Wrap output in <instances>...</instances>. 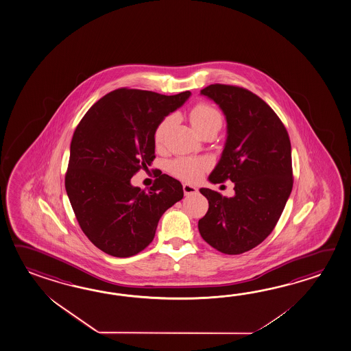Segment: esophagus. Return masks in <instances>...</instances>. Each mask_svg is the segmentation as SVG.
Masks as SVG:
<instances>
[{"label": "esophagus", "mask_w": 351, "mask_h": 351, "mask_svg": "<svg viewBox=\"0 0 351 351\" xmlns=\"http://www.w3.org/2000/svg\"><path fill=\"white\" fill-rule=\"evenodd\" d=\"M182 190H184V193L185 195H193V193H197V189L196 187L193 186V185H189V184H184L182 185Z\"/></svg>", "instance_id": "1"}]
</instances>
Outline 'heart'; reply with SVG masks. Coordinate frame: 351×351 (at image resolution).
I'll use <instances>...</instances> for the list:
<instances>
[{
	"instance_id": "heart-1",
	"label": "heart",
	"mask_w": 351,
	"mask_h": 351,
	"mask_svg": "<svg viewBox=\"0 0 351 351\" xmlns=\"http://www.w3.org/2000/svg\"><path fill=\"white\" fill-rule=\"evenodd\" d=\"M189 119L199 134H202L208 130H215L219 132L222 126V116L220 111L214 106L208 105L206 102H199L193 106L189 112ZM172 123L171 116H166L154 131V143L156 147L164 146L165 138L167 135V131ZM210 167L206 158H178L172 160L169 165V171L171 172L175 178L195 182L202 178V175Z\"/></svg>"
}]
</instances>
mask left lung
I'll return each instance as SVG.
<instances>
[{"label":"left lung","mask_w":351,"mask_h":351,"mask_svg":"<svg viewBox=\"0 0 351 351\" xmlns=\"http://www.w3.org/2000/svg\"><path fill=\"white\" fill-rule=\"evenodd\" d=\"M201 93L220 106L228 121L225 149L208 180L232 181L235 195L200 189L208 210L199 231L216 250L239 255L263 243L279 221L293 190L291 143L279 116L258 95L222 84Z\"/></svg>","instance_id":"1"}]
</instances>
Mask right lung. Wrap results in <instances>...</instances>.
<instances>
[{"mask_svg": "<svg viewBox=\"0 0 351 351\" xmlns=\"http://www.w3.org/2000/svg\"><path fill=\"white\" fill-rule=\"evenodd\" d=\"M190 93L117 88L95 102L73 132L66 193L84 234L111 256L129 258L147 247L160 217L184 197L181 182L160 170L149 191L130 180L154 161L158 122Z\"/></svg>", "mask_w": 351, "mask_h": 351, "instance_id": "obj_1", "label": "right lung"}]
</instances>
